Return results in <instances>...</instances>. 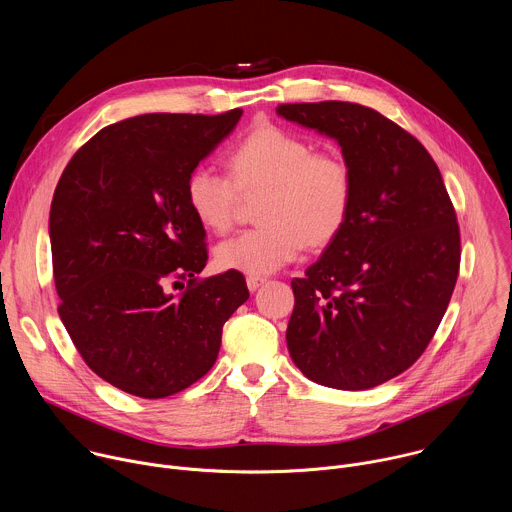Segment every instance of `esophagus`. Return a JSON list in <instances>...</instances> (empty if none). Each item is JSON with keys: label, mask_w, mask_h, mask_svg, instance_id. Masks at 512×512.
<instances>
[{"label": "esophagus", "mask_w": 512, "mask_h": 512, "mask_svg": "<svg viewBox=\"0 0 512 512\" xmlns=\"http://www.w3.org/2000/svg\"><path fill=\"white\" fill-rule=\"evenodd\" d=\"M263 283H265L263 277H253V275L247 277V287H249V291H257Z\"/></svg>", "instance_id": "34e87169"}]
</instances>
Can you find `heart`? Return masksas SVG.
Listing matches in <instances>:
<instances>
[{
  "mask_svg": "<svg viewBox=\"0 0 512 512\" xmlns=\"http://www.w3.org/2000/svg\"><path fill=\"white\" fill-rule=\"evenodd\" d=\"M229 173L199 164L185 183L191 213L219 235L231 229L241 193L265 191L257 209L261 225L215 247V263L225 271L269 275L295 261L305 243H331L350 217L354 173L348 160L317 152L287 128H253L229 152Z\"/></svg>",
  "mask_w": 512,
  "mask_h": 512,
  "instance_id": "heart-1",
  "label": "heart"
}]
</instances>
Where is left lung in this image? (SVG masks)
Wrapping results in <instances>:
<instances>
[{"mask_svg":"<svg viewBox=\"0 0 512 512\" xmlns=\"http://www.w3.org/2000/svg\"><path fill=\"white\" fill-rule=\"evenodd\" d=\"M277 114L333 138L354 173L344 229L291 281L289 356L327 388L380 386L422 356L458 279L460 231L442 175L410 132L362 104H281Z\"/></svg>","mask_w":512,"mask_h":512,"instance_id":"1","label":"left lung"}]
</instances>
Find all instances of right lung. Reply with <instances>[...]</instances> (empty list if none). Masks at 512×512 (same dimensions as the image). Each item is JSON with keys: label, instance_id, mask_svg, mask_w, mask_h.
Returning <instances> with one entry per match:
<instances>
[{"label": "right lung", "instance_id": "1", "mask_svg": "<svg viewBox=\"0 0 512 512\" xmlns=\"http://www.w3.org/2000/svg\"><path fill=\"white\" fill-rule=\"evenodd\" d=\"M225 114H142L94 134L68 162L50 209L60 319L88 368L138 398L173 396L215 364L249 289L239 271L197 279L205 227L185 183L237 126ZM188 281L177 296L170 286Z\"/></svg>", "mask_w": 512, "mask_h": 512}]
</instances>
